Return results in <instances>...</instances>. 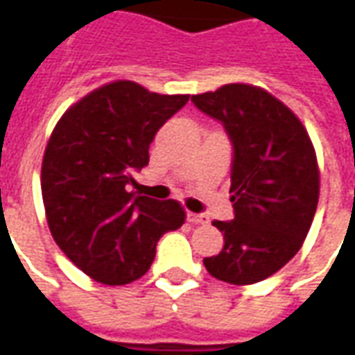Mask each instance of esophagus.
Masks as SVG:
<instances>
[{"instance_id":"1","label":"esophagus","mask_w":355,"mask_h":355,"mask_svg":"<svg viewBox=\"0 0 355 355\" xmlns=\"http://www.w3.org/2000/svg\"><path fill=\"white\" fill-rule=\"evenodd\" d=\"M188 220L192 224H209V216L203 213H188Z\"/></svg>"}]
</instances>
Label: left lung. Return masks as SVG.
I'll list each match as a JSON object with an SVG mask.
<instances>
[{
	"mask_svg": "<svg viewBox=\"0 0 355 355\" xmlns=\"http://www.w3.org/2000/svg\"><path fill=\"white\" fill-rule=\"evenodd\" d=\"M223 121L234 144L230 201L236 218L215 220L224 247L203 259L207 272L232 285L262 282L298 253L320 200V167L310 135L293 110L266 89L228 83L192 94Z\"/></svg>",
	"mask_w": 355,
	"mask_h": 355,
	"instance_id": "8db88e82",
	"label": "left lung"
}]
</instances>
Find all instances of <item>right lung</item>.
<instances>
[{
  "instance_id": "1",
  "label": "right lung",
  "mask_w": 355,
  "mask_h": 355,
  "mask_svg": "<svg viewBox=\"0 0 355 355\" xmlns=\"http://www.w3.org/2000/svg\"><path fill=\"white\" fill-rule=\"evenodd\" d=\"M190 94H159L139 83H104L72 104L45 146L42 196L53 239L94 282L125 285L146 274L165 232L186 220L177 200H154L132 188V171Z\"/></svg>"
}]
</instances>
